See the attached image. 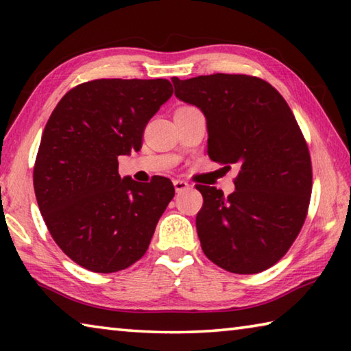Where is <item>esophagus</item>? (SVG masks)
Wrapping results in <instances>:
<instances>
[{
	"instance_id": "obj_1",
	"label": "esophagus",
	"mask_w": 351,
	"mask_h": 351,
	"mask_svg": "<svg viewBox=\"0 0 351 351\" xmlns=\"http://www.w3.org/2000/svg\"><path fill=\"white\" fill-rule=\"evenodd\" d=\"M173 186H175V190H176V192L180 193V192H182V190L189 189V187H190V184H189V182H186V181H182V180H175V181H173Z\"/></svg>"
}]
</instances>
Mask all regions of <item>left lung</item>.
<instances>
[{
    "label": "left lung",
    "instance_id": "obj_1",
    "mask_svg": "<svg viewBox=\"0 0 351 351\" xmlns=\"http://www.w3.org/2000/svg\"><path fill=\"white\" fill-rule=\"evenodd\" d=\"M171 82L178 99L203 111L209 158L239 167L229 197L197 186L204 199L197 215L203 252L235 274L271 268L299 235L311 197L310 152L293 111L258 77L212 74Z\"/></svg>",
    "mask_w": 351,
    "mask_h": 351
}]
</instances>
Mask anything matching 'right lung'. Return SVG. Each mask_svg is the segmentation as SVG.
Instances as JSON below:
<instances>
[{"instance_id": "right-lung-1", "label": "right lung", "mask_w": 351, "mask_h": 351, "mask_svg": "<svg viewBox=\"0 0 351 351\" xmlns=\"http://www.w3.org/2000/svg\"><path fill=\"white\" fill-rule=\"evenodd\" d=\"M173 94L165 79H99L62 97L41 136L34 189L52 239L77 265L117 272L147 252L173 198L170 180L119 175L148 121Z\"/></svg>"}]
</instances>
